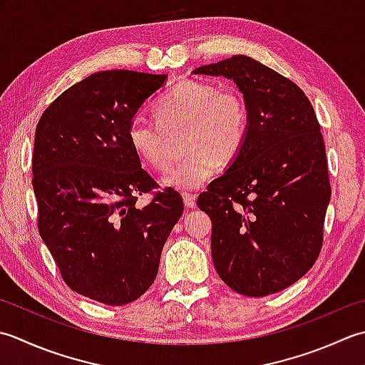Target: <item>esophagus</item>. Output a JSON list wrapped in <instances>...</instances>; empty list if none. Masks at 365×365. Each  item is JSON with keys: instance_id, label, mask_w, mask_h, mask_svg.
I'll return each instance as SVG.
<instances>
[{"instance_id": "1", "label": "esophagus", "mask_w": 365, "mask_h": 365, "mask_svg": "<svg viewBox=\"0 0 365 365\" xmlns=\"http://www.w3.org/2000/svg\"><path fill=\"white\" fill-rule=\"evenodd\" d=\"M182 198H184V205L185 207H190V210H193V207L197 206V197L193 195V193H182Z\"/></svg>"}]
</instances>
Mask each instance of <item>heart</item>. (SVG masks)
Listing matches in <instances>:
<instances>
[{
    "label": "heart",
    "instance_id": "obj_1",
    "mask_svg": "<svg viewBox=\"0 0 365 365\" xmlns=\"http://www.w3.org/2000/svg\"><path fill=\"white\" fill-rule=\"evenodd\" d=\"M185 130L187 154L170 168L163 182L176 189H198L219 163H232L245 145L249 110L235 88L207 81H182L155 102V120L132 118L128 141L137 158L154 170L172 162L170 133Z\"/></svg>",
    "mask_w": 365,
    "mask_h": 365
}]
</instances>
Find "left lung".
Returning a JSON list of instances; mask_svg holds the SVG:
<instances>
[{
    "label": "left lung",
    "mask_w": 365,
    "mask_h": 365,
    "mask_svg": "<svg viewBox=\"0 0 365 365\" xmlns=\"http://www.w3.org/2000/svg\"><path fill=\"white\" fill-rule=\"evenodd\" d=\"M193 73L232 78L249 110L242 151L197 200L212 220L215 271L244 296L282 292L323 247L331 182L315 110L299 86L250 56Z\"/></svg>",
    "instance_id": "obj_1"
}]
</instances>
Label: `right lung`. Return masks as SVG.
Returning a JSON list of instances; mask_svg holds the SVG:
<instances>
[{
	"mask_svg": "<svg viewBox=\"0 0 365 365\" xmlns=\"http://www.w3.org/2000/svg\"><path fill=\"white\" fill-rule=\"evenodd\" d=\"M165 78L96 72L59 94L36 125L39 235L68 287L107 306L133 302L153 285L163 244L184 211L180 192L159 190L125 135ZM143 192L152 202L138 208Z\"/></svg>",
	"mask_w": 365,
	"mask_h": 365,
	"instance_id": "obj_1",
	"label": "right lung"
}]
</instances>
